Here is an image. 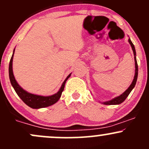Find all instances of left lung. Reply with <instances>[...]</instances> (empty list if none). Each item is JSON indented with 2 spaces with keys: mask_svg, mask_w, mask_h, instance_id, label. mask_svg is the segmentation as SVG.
I'll return each instance as SVG.
<instances>
[{
  "mask_svg": "<svg viewBox=\"0 0 149 149\" xmlns=\"http://www.w3.org/2000/svg\"><path fill=\"white\" fill-rule=\"evenodd\" d=\"M128 43H130L131 48H132L133 52H134V61H135L136 69H135V75H134V79H133V81L132 83H131V85H130V86L128 87L121 95H118V96L117 97H115V98H113L111 100H110V101L103 102V104L105 105H118V104H120L121 103H123V101L126 100V98H127L128 95H129V93H131V91H132L133 89H134V88L135 87L136 84L137 78H138V64H137V61H136V53L135 47H134V44H133V43L131 42L130 38H128Z\"/></svg>",
  "mask_w": 149,
  "mask_h": 149,
  "instance_id": "obj_1",
  "label": "left lung"
}]
</instances>
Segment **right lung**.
I'll list each match as a JSON object with an SVG mask.
<instances>
[{"label": "right lung", "instance_id": "right-lung-1", "mask_svg": "<svg viewBox=\"0 0 149 149\" xmlns=\"http://www.w3.org/2000/svg\"><path fill=\"white\" fill-rule=\"evenodd\" d=\"M14 52H15V49L13 50L12 57L10 61V63H9V79H10V84H11L12 86L13 87L15 91L16 92L18 96L21 98L22 101L26 103L27 106H29V107L35 109L48 107V106H52L53 104L57 102L60 99L61 96L62 92L63 91L64 87H65V82H66L67 80L69 79L71 73H70L67 76L66 79H65V81L62 84L61 86L58 91L54 95L43 96V95H36L29 93L26 90H24L23 88L20 86L19 84L17 83L16 80H15V77H14L13 72V58Z\"/></svg>", "mask_w": 149, "mask_h": 149}]
</instances>
